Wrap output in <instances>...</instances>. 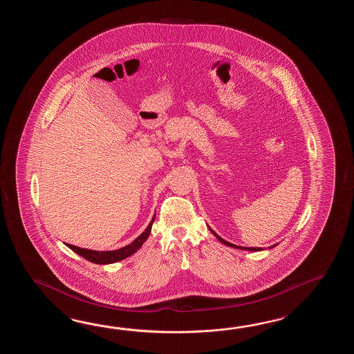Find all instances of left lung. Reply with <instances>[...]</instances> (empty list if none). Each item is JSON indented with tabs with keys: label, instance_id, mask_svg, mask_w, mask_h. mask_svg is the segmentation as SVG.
Listing matches in <instances>:
<instances>
[{
	"label": "left lung",
	"instance_id": "left-lung-1",
	"mask_svg": "<svg viewBox=\"0 0 354 354\" xmlns=\"http://www.w3.org/2000/svg\"><path fill=\"white\" fill-rule=\"evenodd\" d=\"M210 229L211 233L214 234L215 236H216V239H218L220 243H223V244H225V245H227V247H232V248L235 249H241V250H250V252H259V250H263V248H253V247H241V245H235V244H233V243H229V241H224L221 236H218V234L215 233L211 227H209ZM277 244H274V245H271L270 247V249L274 248Z\"/></svg>",
	"mask_w": 354,
	"mask_h": 354
}]
</instances>
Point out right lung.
Masks as SVG:
<instances>
[{
    "mask_svg": "<svg viewBox=\"0 0 354 354\" xmlns=\"http://www.w3.org/2000/svg\"><path fill=\"white\" fill-rule=\"evenodd\" d=\"M154 220H156V215H153L149 225L147 226V229L136 238V241H131L128 245H125V247H122L120 249H116V250L100 252V250H92V249L80 248V247H75V245L67 244V243H66V245H67L68 248L72 249L75 253L80 254V256L83 257L87 261H90L92 263H116V262L122 261V259H125L128 257L133 256L136 252L140 249V247L144 244V241H147L149 238V235H151V225H153Z\"/></svg>",
    "mask_w": 354,
    "mask_h": 354,
    "instance_id": "right-lung-1",
    "label": "right lung"
}]
</instances>
